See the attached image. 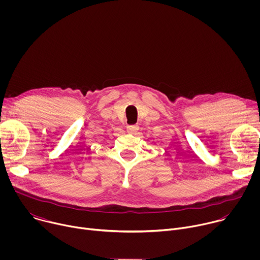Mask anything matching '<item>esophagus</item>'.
<instances>
[{
  "label": "esophagus",
  "mask_w": 260,
  "mask_h": 260,
  "mask_svg": "<svg viewBox=\"0 0 260 260\" xmlns=\"http://www.w3.org/2000/svg\"><path fill=\"white\" fill-rule=\"evenodd\" d=\"M126 131H127V133H129V134H136L138 131H139V126L138 125H127L126 126Z\"/></svg>",
  "instance_id": "esophagus-1"
}]
</instances>
